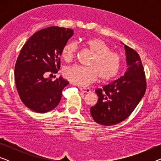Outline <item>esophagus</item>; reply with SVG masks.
<instances>
[{
  "label": "esophagus",
  "instance_id": "1",
  "mask_svg": "<svg viewBox=\"0 0 161 161\" xmlns=\"http://www.w3.org/2000/svg\"><path fill=\"white\" fill-rule=\"evenodd\" d=\"M80 89L83 92H84V93H89L90 92H91V89H89V88H84V87H81L80 88Z\"/></svg>",
  "mask_w": 161,
  "mask_h": 161
}]
</instances>
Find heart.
<instances>
[{"mask_svg": "<svg viewBox=\"0 0 161 161\" xmlns=\"http://www.w3.org/2000/svg\"><path fill=\"white\" fill-rule=\"evenodd\" d=\"M83 46L92 53L88 62V67L75 65L66 67L63 75L70 82L76 85L86 86L97 78L106 82L117 75L122 66V57L116 52L111 51V47L100 38H90L83 42ZM77 45L70 42L64 46L61 57L65 61H71L75 57Z\"/></svg>", "mask_w": 161, "mask_h": 161, "instance_id": "heart-1", "label": "heart"}]
</instances>
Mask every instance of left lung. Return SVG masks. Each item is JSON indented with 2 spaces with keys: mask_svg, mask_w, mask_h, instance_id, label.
<instances>
[{
  "mask_svg": "<svg viewBox=\"0 0 161 161\" xmlns=\"http://www.w3.org/2000/svg\"><path fill=\"white\" fill-rule=\"evenodd\" d=\"M125 49L128 67L124 75L95 90L99 98L90 112L100 125L110 126L126 119L146 92V78L139 55L127 45H125Z\"/></svg>",
  "mask_w": 161,
  "mask_h": 161,
  "instance_id": "obj_1",
  "label": "left lung"
}]
</instances>
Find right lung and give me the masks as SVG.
Listing matches in <instances>:
<instances>
[{"label":"right lung","mask_w":161,"mask_h":161,"mask_svg":"<svg viewBox=\"0 0 161 161\" xmlns=\"http://www.w3.org/2000/svg\"><path fill=\"white\" fill-rule=\"evenodd\" d=\"M73 34L70 28L51 26L33 34L22 47L15 64V83L22 102L36 113L54 109L69 84L62 77L53 81L45 75L58 72L61 50Z\"/></svg>","instance_id":"1"}]
</instances>
